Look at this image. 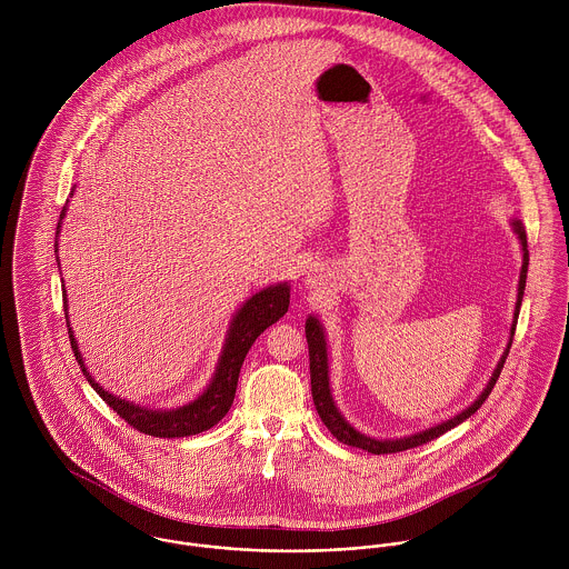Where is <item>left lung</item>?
<instances>
[{"instance_id":"obj_1","label":"left lung","mask_w":569,"mask_h":569,"mask_svg":"<svg viewBox=\"0 0 569 569\" xmlns=\"http://www.w3.org/2000/svg\"><path fill=\"white\" fill-rule=\"evenodd\" d=\"M512 228H515V232H517V237H519V241H521V247H523V264H521V276H519L517 309H515V322H512V328H510V337L515 335V326H517V318H519V307H521V300H523L526 276H528V260H530V258H528L526 230H523L521 221H512ZM305 330H307L309 361H311V395H313V403H316V409H318L322 422H325L326 427H328V431H330L339 442H343V445H348V447L366 449L368 453H377V456H383V453H399V451H407V449L427 445V442H431L433 438H440L442 433H447L449 429H453L456 425L465 422L469 416H473V413L482 407V403L487 401L490 390L495 388L497 377H499V372H501V368H503V363H506V357H508V350H510V343H512V341L508 343V348H506L503 357L499 359V363H497V368H495V372H492V377H490L485 392L476 399L473 406L467 407L462 413L453 416L451 420H445V422H440V425H436V427H431V429H425V431H420V433H413V436H407V438H399V440H375V438H370V436H366V433H359L355 427H350V425L346 422V418L339 413V409L335 407L330 388H328V355H326V339L322 326H320V322H318L316 318H309Z\"/></svg>"}]
</instances>
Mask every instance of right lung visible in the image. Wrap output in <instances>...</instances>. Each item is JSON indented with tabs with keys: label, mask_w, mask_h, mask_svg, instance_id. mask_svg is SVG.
<instances>
[{
	"label": "right lung",
	"mask_w": 569,
	"mask_h": 569,
	"mask_svg": "<svg viewBox=\"0 0 569 569\" xmlns=\"http://www.w3.org/2000/svg\"><path fill=\"white\" fill-rule=\"evenodd\" d=\"M66 210H68V203L61 210V219L66 217ZM59 228H61V223L57 226V234H59ZM287 309H289V284L267 287V289L258 291L256 296H251L241 307V311L237 313V318L232 320L223 355L219 359L214 379L208 386V390L192 403L172 409V411H166V409L153 411L147 407L133 406L129 401H122V399L104 392L91 379V375L84 370L79 343L72 335V328H68V332H70V343H72L77 361L81 363L84 379L100 395V399L111 407L127 425H131L140 433H149L156 438H183V436H194V433H201V431L214 427L228 413V409L234 403L244 355L249 352L256 337L264 328L278 322L287 313ZM66 320H68V313H66Z\"/></svg>",
	"instance_id": "right-lung-1"
}]
</instances>
